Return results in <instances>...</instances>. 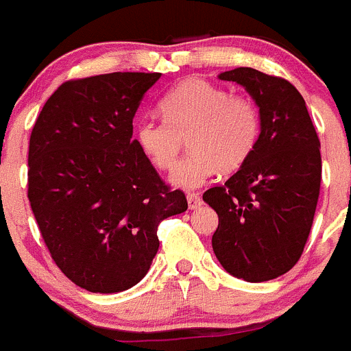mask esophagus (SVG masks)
<instances>
[{"mask_svg": "<svg viewBox=\"0 0 351 351\" xmlns=\"http://www.w3.org/2000/svg\"><path fill=\"white\" fill-rule=\"evenodd\" d=\"M186 201H189V208L191 209H197L199 206L202 204L201 195L195 194V192H189V194H186Z\"/></svg>", "mask_w": 351, "mask_h": 351, "instance_id": "34e87169", "label": "esophagus"}]
</instances>
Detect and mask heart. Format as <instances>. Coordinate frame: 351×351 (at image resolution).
<instances>
[{
  "instance_id": "heart-1",
  "label": "heart",
  "mask_w": 351,
  "mask_h": 351,
  "mask_svg": "<svg viewBox=\"0 0 351 351\" xmlns=\"http://www.w3.org/2000/svg\"><path fill=\"white\" fill-rule=\"evenodd\" d=\"M159 109L165 119L147 117L136 124V143L157 169L171 171L189 136L192 152L173 173V183L183 189H197L220 169H239L260 138L256 101L209 81H182L160 98Z\"/></svg>"
}]
</instances>
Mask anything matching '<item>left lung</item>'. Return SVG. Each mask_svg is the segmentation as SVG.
I'll return each mask as SVG.
<instances>
[{
	"label": "left lung",
	"instance_id": "left-lung-1",
	"mask_svg": "<svg viewBox=\"0 0 351 351\" xmlns=\"http://www.w3.org/2000/svg\"><path fill=\"white\" fill-rule=\"evenodd\" d=\"M220 80L250 91L261 131L241 169L202 194L218 215L213 251L230 275L265 282L289 271L308 241L322 180L320 140L287 80L251 67L221 72Z\"/></svg>",
	"mask_w": 351,
	"mask_h": 351
}]
</instances>
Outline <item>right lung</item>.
<instances>
[{"label":"right lung","instance_id":"obj_1","mask_svg":"<svg viewBox=\"0 0 351 351\" xmlns=\"http://www.w3.org/2000/svg\"><path fill=\"white\" fill-rule=\"evenodd\" d=\"M159 72L65 81L29 140L27 197L51 258L76 286L119 293L138 284L159 250L157 227L186 211L133 135Z\"/></svg>","mask_w":351,"mask_h":351}]
</instances>
